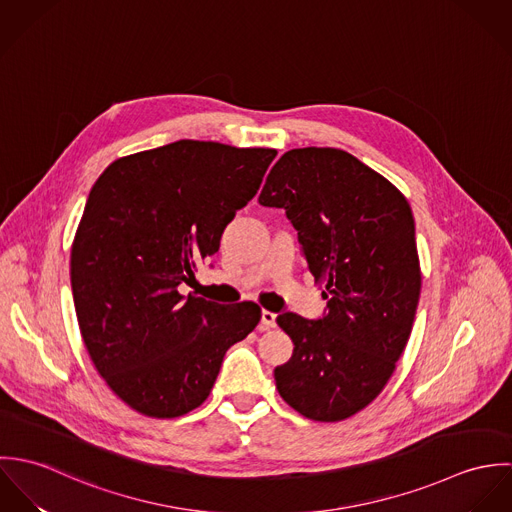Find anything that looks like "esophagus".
I'll list each match as a JSON object with an SVG mask.
<instances>
[{
    "label": "esophagus",
    "mask_w": 512,
    "mask_h": 512,
    "mask_svg": "<svg viewBox=\"0 0 512 512\" xmlns=\"http://www.w3.org/2000/svg\"><path fill=\"white\" fill-rule=\"evenodd\" d=\"M262 327H264V329H268V327H276V313H272V311L264 309V311H262Z\"/></svg>",
    "instance_id": "1"
}]
</instances>
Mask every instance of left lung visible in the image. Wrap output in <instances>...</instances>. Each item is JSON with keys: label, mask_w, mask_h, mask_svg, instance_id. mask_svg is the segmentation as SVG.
Returning a JSON list of instances; mask_svg holds the SVG:
<instances>
[{"label": "left lung", "mask_w": 512, "mask_h": 512, "mask_svg": "<svg viewBox=\"0 0 512 512\" xmlns=\"http://www.w3.org/2000/svg\"><path fill=\"white\" fill-rule=\"evenodd\" d=\"M258 203L286 211L305 268L327 282L323 317L276 319L293 341L292 359L274 368L278 392L309 420H345L382 392L412 333L422 288L412 209L335 147L286 151Z\"/></svg>", "instance_id": "8db88e82"}]
</instances>
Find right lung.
Here are the masks:
<instances>
[{"label":"right lung","mask_w":512,"mask_h":512,"mask_svg":"<svg viewBox=\"0 0 512 512\" xmlns=\"http://www.w3.org/2000/svg\"><path fill=\"white\" fill-rule=\"evenodd\" d=\"M278 155L179 140L122 157L94 183L71 250L78 327L100 376L130 408L177 418L201 406L224 353L260 321L179 286L219 250Z\"/></svg>","instance_id":"1"}]
</instances>
